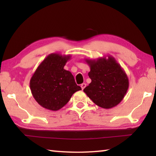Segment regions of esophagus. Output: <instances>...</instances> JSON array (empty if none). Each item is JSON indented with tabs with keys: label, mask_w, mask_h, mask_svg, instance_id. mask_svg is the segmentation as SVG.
Returning a JSON list of instances; mask_svg holds the SVG:
<instances>
[{
	"label": "esophagus",
	"mask_w": 156,
	"mask_h": 156,
	"mask_svg": "<svg viewBox=\"0 0 156 156\" xmlns=\"http://www.w3.org/2000/svg\"><path fill=\"white\" fill-rule=\"evenodd\" d=\"M80 87H81L82 89H84V88H85V87H86V84H85V83H83V84H81Z\"/></svg>",
	"instance_id": "obj_1"
}]
</instances>
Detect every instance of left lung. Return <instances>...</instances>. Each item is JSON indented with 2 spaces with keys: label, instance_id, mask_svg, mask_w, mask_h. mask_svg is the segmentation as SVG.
I'll return each mask as SVG.
<instances>
[{
  "label": "left lung",
  "instance_id": "left-lung-1",
  "mask_svg": "<svg viewBox=\"0 0 156 156\" xmlns=\"http://www.w3.org/2000/svg\"><path fill=\"white\" fill-rule=\"evenodd\" d=\"M90 67L91 82L83 91L95 104L111 109L122 101L129 88L127 75L112 56L96 60L85 59Z\"/></svg>",
  "mask_w": 156,
  "mask_h": 156
}]
</instances>
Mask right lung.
Wrapping results in <instances>:
<instances>
[{"label":"right lung","instance_id":"obj_1","mask_svg":"<svg viewBox=\"0 0 156 156\" xmlns=\"http://www.w3.org/2000/svg\"><path fill=\"white\" fill-rule=\"evenodd\" d=\"M70 55L53 53L42 62L30 79V89L38 103L51 111L61 109L81 87L73 76L64 69Z\"/></svg>","mask_w":156,"mask_h":156}]
</instances>
